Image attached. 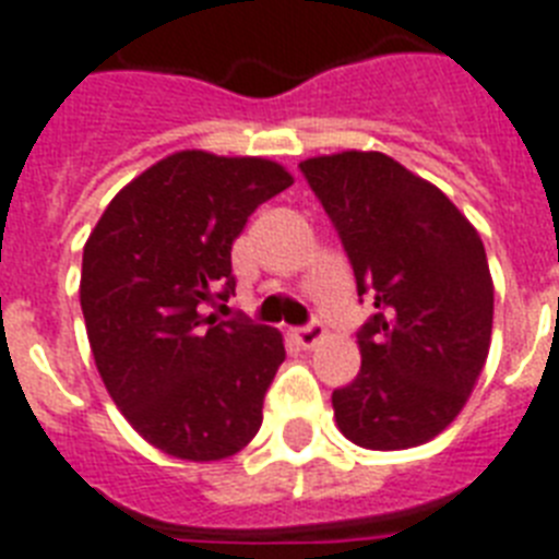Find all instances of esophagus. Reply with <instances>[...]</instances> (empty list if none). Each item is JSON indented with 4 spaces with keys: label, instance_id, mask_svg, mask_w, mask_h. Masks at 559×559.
I'll list each match as a JSON object with an SVG mask.
<instances>
[{
    "label": "esophagus",
    "instance_id": "34e87169",
    "mask_svg": "<svg viewBox=\"0 0 559 559\" xmlns=\"http://www.w3.org/2000/svg\"><path fill=\"white\" fill-rule=\"evenodd\" d=\"M293 338L298 347H304V350H312V347H316V344L324 338V326H321L319 321H312V324L293 330Z\"/></svg>",
    "mask_w": 559,
    "mask_h": 559
}]
</instances>
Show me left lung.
I'll return each instance as SVG.
<instances>
[{
    "label": "left lung",
    "instance_id": "obj_1",
    "mask_svg": "<svg viewBox=\"0 0 559 559\" xmlns=\"http://www.w3.org/2000/svg\"><path fill=\"white\" fill-rule=\"evenodd\" d=\"M301 171L376 307L358 330L361 370L333 390L335 425L367 451L430 442L460 416L491 347L483 238L442 189L382 152L321 154Z\"/></svg>",
    "mask_w": 559,
    "mask_h": 559
}]
</instances>
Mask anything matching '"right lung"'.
<instances>
[{
    "label": "right lung",
    "mask_w": 559,
    "mask_h": 559,
    "mask_svg": "<svg viewBox=\"0 0 559 559\" xmlns=\"http://www.w3.org/2000/svg\"><path fill=\"white\" fill-rule=\"evenodd\" d=\"M287 186L266 157L186 148L122 186L85 240L80 304L99 379L175 460H226L261 428L284 338L206 307L235 293V238Z\"/></svg>",
    "instance_id": "add662e5"
}]
</instances>
